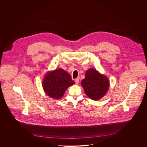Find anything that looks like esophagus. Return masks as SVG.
<instances>
[{
	"label": "esophagus",
	"instance_id": "esophagus-1",
	"mask_svg": "<svg viewBox=\"0 0 147 147\" xmlns=\"http://www.w3.org/2000/svg\"><path fill=\"white\" fill-rule=\"evenodd\" d=\"M79 80H80V78H77L75 79V83H76V84H79Z\"/></svg>",
	"mask_w": 147,
	"mask_h": 147
}]
</instances>
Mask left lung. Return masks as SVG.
I'll return each instance as SVG.
<instances>
[{"instance_id": "1", "label": "left lung", "mask_w": 147, "mask_h": 147, "mask_svg": "<svg viewBox=\"0 0 147 147\" xmlns=\"http://www.w3.org/2000/svg\"><path fill=\"white\" fill-rule=\"evenodd\" d=\"M86 94L91 99L98 100L105 96L109 87L107 78L94 69H88L82 81Z\"/></svg>"}]
</instances>
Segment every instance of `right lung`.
Listing matches in <instances>:
<instances>
[{
    "instance_id": "add662e5",
    "label": "right lung",
    "mask_w": 147,
    "mask_h": 147,
    "mask_svg": "<svg viewBox=\"0 0 147 147\" xmlns=\"http://www.w3.org/2000/svg\"><path fill=\"white\" fill-rule=\"evenodd\" d=\"M75 84L71 75L59 68L49 72L45 77L42 85L45 93L50 97L59 99L68 87Z\"/></svg>"
}]
</instances>
